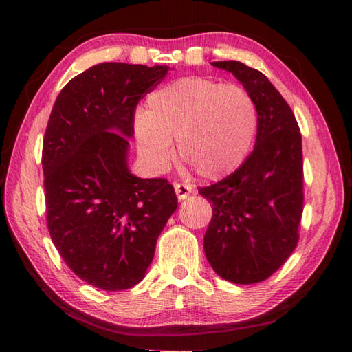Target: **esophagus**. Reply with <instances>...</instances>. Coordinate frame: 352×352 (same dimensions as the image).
I'll use <instances>...</instances> for the list:
<instances>
[{
  "mask_svg": "<svg viewBox=\"0 0 352 352\" xmlns=\"http://www.w3.org/2000/svg\"><path fill=\"white\" fill-rule=\"evenodd\" d=\"M174 188H175V194H177L178 200H186L190 195V192H192V188H190L189 184H184V183H175Z\"/></svg>",
  "mask_w": 352,
  "mask_h": 352,
  "instance_id": "obj_1",
  "label": "esophagus"
}]
</instances>
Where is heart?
Instances as JSON below:
<instances>
[{"label":"heart","instance_id":"b5f03b06","mask_svg":"<svg viewBox=\"0 0 352 352\" xmlns=\"http://www.w3.org/2000/svg\"><path fill=\"white\" fill-rule=\"evenodd\" d=\"M258 111L245 88L206 77H182L155 90L135 115L142 162L162 174L177 155L199 177L217 180L239 168L252 148Z\"/></svg>","mask_w":352,"mask_h":352}]
</instances>
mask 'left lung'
I'll return each instance as SVG.
<instances>
[{
  "label": "left lung",
  "instance_id": "left-lung-1",
  "mask_svg": "<svg viewBox=\"0 0 352 352\" xmlns=\"http://www.w3.org/2000/svg\"><path fill=\"white\" fill-rule=\"evenodd\" d=\"M211 65L233 74L252 96L258 133L239 169L199 189L212 205L204 248L220 278L254 284L273 275L296 247L305 199L301 133L290 107L261 71L236 60Z\"/></svg>",
  "mask_w": 352,
  "mask_h": 352
}]
</instances>
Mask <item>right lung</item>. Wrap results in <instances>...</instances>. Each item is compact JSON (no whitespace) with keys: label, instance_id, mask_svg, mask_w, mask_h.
Instances as JSON below:
<instances>
[{"label":"right lung","instance_id":"1","mask_svg":"<svg viewBox=\"0 0 352 352\" xmlns=\"http://www.w3.org/2000/svg\"><path fill=\"white\" fill-rule=\"evenodd\" d=\"M168 71L94 65L63 87L47 121L41 158L47 230L69 269L98 289L142 281L177 210L168 180L129 169L136 104Z\"/></svg>","mask_w":352,"mask_h":352}]
</instances>
